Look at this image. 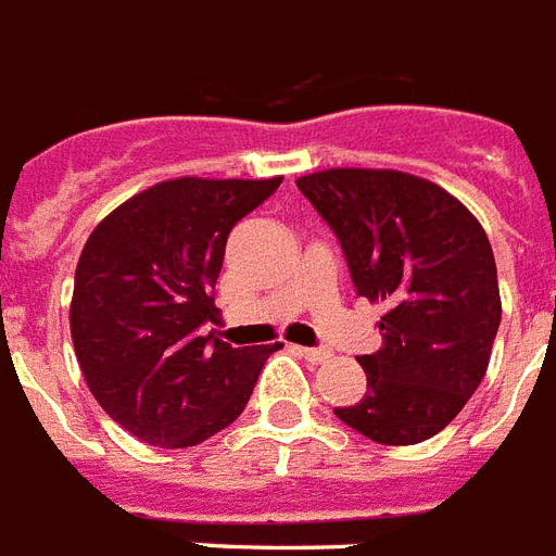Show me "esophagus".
<instances>
[{
	"mask_svg": "<svg viewBox=\"0 0 556 556\" xmlns=\"http://www.w3.org/2000/svg\"><path fill=\"white\" fill-rule=\"evenodd\" d=\"M295 352H299V355H305L307 362H326L328 358V350H319V346H295Z\"/></svg>",
	"mask_w": 556,
	"mask_h": 556,
	"instance_id": "34e87169",
	"label": "esophagus"
}]
</instances>
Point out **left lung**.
<instances>
[{
    "mask_svg": "<svg viewBox=\"0 0 556 556\" xmlns=\"http://www.w3.org/2000/svg\"><path fill=\"white\" fill-rule=\"evenodd\" d=\"M382 302V350L358 355L367 394L334 415L379 444L432 439L480 388L501 326L485 230L441 186L403 172L328 168L295 180Z\"/></svg>",
    "mask_w": 556,
    "mask_h": 556,
    "instance_id": "1",
    "label": "left lung"
}]
</instances>
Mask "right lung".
Segmentation results:
<instances>
[{"label":"right lung","mask_w":556,"mask_h":556,"mask_svg":"<svg viewBox=\"0 0 556 556\" xmlns=\"http://www.w3.org/2000/svg\"><path fill=\"white\" fill-rule=\"evenodd\" d=\"M273 180H165L88 237L71 305L73 350L94 400L153 447H192L230 427L278 346L201 334L216 319L230 230Z\"/></svg>","instance_id":"add662e5"}]
</instances>
